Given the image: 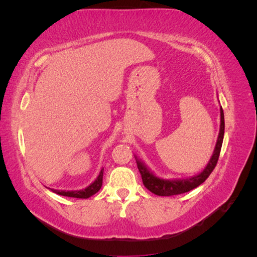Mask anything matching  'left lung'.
<instances>
[{"label":"left lung","instance_id":"8db88e82","mask_svg":"<svg viewBox=\"0 0 257 257\" xmlns=\"http://www.w3.org/2000/svg\"><path fill=\"white\" fill-rule=\"evenodd\" d=\"M223 136H224V114H223L222 107H221L220 108V130H219V136H217V139H216L214 152H213L210 161H208L206 167L203 169V171L199 172L198 175H195L189 178H180V179H164V178L158 177L150 168H147V165L144 162H142V161L135 155L137 168L142 176L143 184H144V186L150 191H152V193L155 195H159V196H172V195L184 194V193H187V191H190L194 188H196V187L202 185L203 182L207 179L208 176H210L211 172L213 171V169L215 168L217 160H219L221 147H222Z\"/></svg>","mask_w":257,"mask_h":257}]
</instances>
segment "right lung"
<instances>
[{
    "label": "right lung",
    "instance_id": "obj_1",
    "mask_svg": "<svg viewBox=\"0 0 257 257\" xmlns=\"http://www.w3.org/2000/svg\"><path fill=\"white\" fill-rule=\"evenodd\" d=\"M103 172L104 169L102 168L101 171H99V175L97 176L96 179H95L92 184L87 186L85 189L81 190H59V189H51L54 191L55 194L61 195V196H67V197H75V198H88L93 196L97 193V191L101 189L102 184H103Z\"/></svg>",
    "mask_w": 257,
    "mask_h": 257
}]
</instances>
